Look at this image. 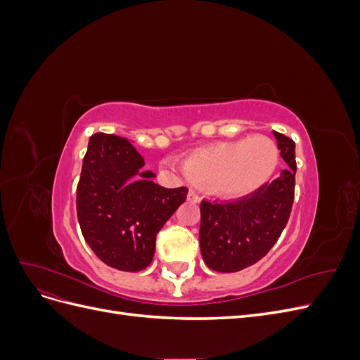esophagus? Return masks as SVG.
I'll use <instances>...</instances> for the list:
<instances>
[{"mask_svg": "<svg viewBox=\"0 0 360 360\" xmlns=\"http://www.w3.org/2000/svg\"><path fill=\"white\" fill-rule=\"evenodd\" d=\"M188 201H191V202H200V201H201V197H200V195H198L197 192L189 191V192H188Z\"/></svg>", "mask_w": 360, "mask_h": 360, "instance_id": "1", "label": "esophagus"}]
</instances>
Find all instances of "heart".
I'll return each instance as SVG.
<instances>
[{"label":"heart","instance_id":"heart-1","mask_svg":"<svg viewBox=\"0 0 360 360\" xmlns=\"http://www.w3.org/2000/svg\"><path fill=\"white\" fill-rule=\"evenodd\" d=\"M278 162L279 150L274 141L254 135L193 150L184 158L183 168L191 180L209 184L219 197L242 198L264 186Z\"/></svg>","mask_w":360,"mask_h":360}]
</instances>
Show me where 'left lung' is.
Instances as JSON below:
<instances>
[{
    "instance_id": "obj_1",
    "label": "left lung",
    "mask_w": 360,
    "mask_h": 360,
    "mask_svg": "<svg viewBox=\"0 0 360 360\" xmlns=\"http://www.w3.org/2000/svg\"><path fill=\"white\" fill-rule=\"evenodd\" d=\"M287 167L257 192L234 201H201L200 248L204 263L214 271L233 274L255 264L284 230L294 200V141L274 130Z\"/></svg>"
}]
</instances>
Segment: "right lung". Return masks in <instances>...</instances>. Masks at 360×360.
I'll return each instance as SVG.
<instances>
[{
    "label": "right lung",
    "instance_id": "1",
    "mask_svg": "<svg viewBox=\"0 0 360 360\" xmlns=\"http://www.w3.org/2000/svg\"><path fill=\"white\" fill-rule=\"evenodd\" d=\"M127 138L96 134L89 141L76 189L85 242L105 264L139 271L153 259L156 236L186 201V188L156 184L155 172Z\"/></svg>",
    "mask_w": 360,
    "mask_h": 360
}]
</instances>
